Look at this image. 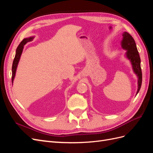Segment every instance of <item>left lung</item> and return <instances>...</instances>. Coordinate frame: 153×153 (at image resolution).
Instances as JSON below:
<instances>
[{"label": "left lung", "instance_id": "8db88e82", "mask_svg": "<svg viewBox=\"0 0 153 153\" xmlns=\"http://www.w3.org/2000/svg\"><path fill=\"white\" fill-rule=\"evenodd\" d=\"M122 36L123 39L121 41V48L126 51L125 53V57L129 60L131 64L133 71L138 78V89L136 93L137 96L140 89L142 80L140 55L138 52L135 41L132 38V36L127 32H124Z\"/></svg>", "mask_w": 153, "mask_h": 153}]
</instances>
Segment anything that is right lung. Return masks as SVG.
Listing matches in <instances>:
<instances>
[{
    "label": "right lung",
    "instance_id": "right-lung-1",
    "mask_svg": "<svg viewBox=\"0 0 153 153\" xmlns=\"http://www.w3.org/2000/svg\"><path fill=\"white\" fill-rule=\"evenodd\" d=\"M34 38V36H30V37H29V38H24L22 41V42L19 44V45H18V47L16 48L15 57V59H14V60H13V66H12V84L13 83L14 79H15L16 69L18 67V62H19V61H20L23 50H24V45L28 42L32 41V40H33Z\"/></svg>",
    "mask_w": 153,
    "mask_h": 153
}]
</instances>
